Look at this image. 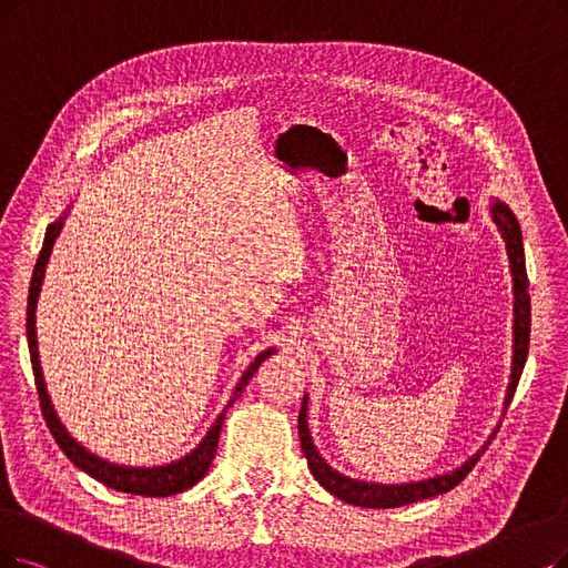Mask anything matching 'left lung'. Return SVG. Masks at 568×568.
<instances>
[{
	"label": "left lung",
	"mask_w": 568,
	"mask_h": 568,
	"mask_svg": "<svg viewBox=\"0 0 568 568\" xmlns=\"http://www.w3.org/2000/svg\"><path fill=\"white\" fill-rule=\"evenodd\" d=\"M491 216L494 223L501 231L506 246H508V256H510V270H513V288H515V349H513V373H510V384H508V394H506V407L515 396L517 382L521 371H525L527 354H529V333H531V298H529V280H527V265H525V248H521V231L519 223L513 216V212L501 205V202H494L491 205ZM307 398H303V407L298 415V434H301V445L305 452L307 466L312 475L322 487H326L333 496L343 498L345 504L352 506H363V508H398L405 504H415L422 501V498H430L445 494L449 489H455L466 475L473 470V466L478 464L480 455L485 447L478 452V455L470 457L462 468L452 470L447 475H438V478L422 480V483H410V485H373V483H361L345 478L343 473L333 470L322 457L320 452L314 449L312 436L307 430ZM496 436V430H494Z\"/></svg>",
	"instance_id": "left-lung-1"
}]
</instances>
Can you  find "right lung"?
<instances>
[{
	"label": "right lung",
	"mask_w": 568,
	"mask_h": 568,
	"mask_svg": "<svg viewBox=\"0 0 568 568\" xmlns=\"http://www.w3.org/2000/svg\"><path fill=\"white\" fill-rule=\"evenodd\" d=\"M62 221H64V216H60L55 223H51L47 229V237H43V246H41V254H39L37 265H34V275H32V282H30V296H28V345H30L34 384H37V392H39V405H41L43 419H47V426L51 428V434H53L55 443L60 445V449L67 455V459H70L74 466H79L81 470H85L88 475H93L98 483H102L111 489L128 491V494H140V496H172V494L184 491V489L193 487L195 483L205 478V473L210 470V464H212V459L216 455V447H219V436H221V426H223V417H225L223 413L216 417V422L207 430V436L202 438V443L184 459L172 462L168 466H155V468H130V466L109 464V462H104L95 455H90L85 447H81L70 434H67L64 426L60 424V419L53 410L51 398L47 394V387H43V375H41V366H39L34 310H37V298H39L41 282H43V272H47V263H49V256H51L53 242L60 235ZM270 354H272V349L261 352L252 366L246 368V373L242 375V379L237 384L235 396L231 398L229 405L235 403V398L246 387V382L252 379V375L258 371V366Z\"/></svg>",
	"instance_id": "1"
}]
</instances>
